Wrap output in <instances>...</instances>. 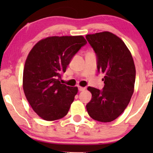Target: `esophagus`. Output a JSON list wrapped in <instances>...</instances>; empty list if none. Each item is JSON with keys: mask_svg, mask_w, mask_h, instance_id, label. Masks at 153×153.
Instances as JSON below:
<instances>
[{"mask_svg": "<svg viewBox=\"0 0 153 153\" xmlns=\"http://www.w3.org/2000/svg\"><path fill=\"white\" fill-rule=\"evenodd\" d=\"M85 88H84V87H80V86H79L78 87V91H85Z\"/></svg>", "mask_w": 153, "mask_h": 153, "instance_id": "34e87169", "label": "esophagus"}]
</instances>
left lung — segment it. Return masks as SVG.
I'll use <instances>...</instances> for the list:
<instances>
[{
  "mask_svg": "<svg viewBox=\"0 0 153 153\" xmlns=\"http://www.w3.org/2000/svg\"><path fill=\"white\" fill-rule=\"evenodd\" d=\"M85 38L96 53L98 72L104 75L102 90L88 88L92 98L87 111L95 120L112 122L125 110L134 92V60L124 42L112 33L88 34Z\"/></svg>",
  "mask_w": 153,
  "mask_h": 153,
  "instance_id": "1",
  "label": "left lung"
}]
</instances>
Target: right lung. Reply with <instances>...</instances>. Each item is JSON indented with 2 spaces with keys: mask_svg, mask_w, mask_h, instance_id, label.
<instances>
[{
  "mask_svg": "<svg viewBox=\"0 0 153 153\" xmlns=\"http://www.w3.org/2000/svg\"><path fill=\"white\" fill-rule=\"evenodd\" d=\"M86 43L82 36H51L36 43L29 52L23 89L31 108L45 120H57L68 114L78 88L62 84L59 79Z\"/></svg>",
  "mask_w": 153,
  "mask_h": 153,
  "instance_id": "1",
  "label": "right lung"
}]
</instances>
